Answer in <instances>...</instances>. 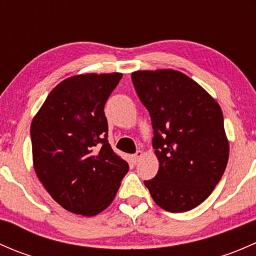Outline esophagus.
Listing matches in <instances>:
<instances>
[{
	"label": "esophagus",
	"instance_id": "34e87169",
	"mask_svg": "<svg viewBox=\"0 0 256 256\" xmlns=\"http://www.w3.org/2000/svg\"><path fill=\"white\" fill-rule=\"evenodd\" d=\"M142 154H144L142 151H138V152H136V154H132L134 162H135V164H136V162L140 161V158H141V157H142Z\"/></svg>",
	"mask_w": 256,
	"mask_h": 256
}]
</instances>
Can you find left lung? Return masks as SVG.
Here are the masks:
<instances>
[{"label": "left lung", "instance_id": "8db88e82", "mask_svg": "<svg viewBox=\"0 0 256 256\" xmlns=\"http://www.w3.org/2000/svg\"><path fill=\"white\" fill-rule=\"evenodd\" d=\"M131 79L151 116L160 162L157 174L144 186L164 210H190L213 192L228 164L220 106L180 72H135Z\"/></svg>", "mask_w": 256, "mask_h": 256}]
</instances>
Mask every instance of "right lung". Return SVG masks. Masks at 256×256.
Listing matches in <instances>:
<instances>
[{
    "instance_id": "obj_1",
    "label": "right lung",
    "mask_w": 256,
    "mask_h": 256,
    "mask_svg": "<svg viewBox=\"0 0 256 256\" xmlns=\"http://www.w3.org/2000/svg\"><path fill=\"white\" fill-rule=\"evenodd\" d=\"M122 74H85L59 82L30 125L33 164L56 203L85 216L115 198L128 164L108 141L104 106Z\"/></svg>"
}]
</instances>
